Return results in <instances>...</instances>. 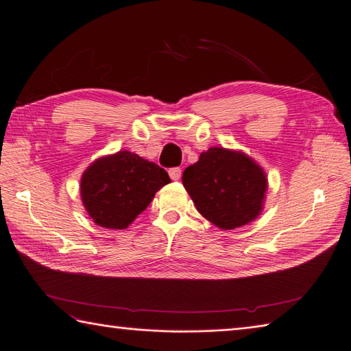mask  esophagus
<instances>
[{"mask_svg":"<svg viewBox=\"0 0 351 351\" xmlns=\"http://www.w3.org/2000/svg\"><path fill=\"white\" fill-rule=\"evenodd\" d=\"M169 176H171L173 180H178L180 179V176H182V171H180V167H171L169 169Z\"/></svg>","mask_w":351,"mask_h":351,"instance_id":"1","label":"esophagus"}]
</instances>
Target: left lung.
<instances>
[{"label":"left lung","instance_id":"8db88e82","mask_svg":"<svg viewBox=\"0 0 351 351\" xmlns=\"http://www.w3.org/2000/svg\"><path fill=\"white\" fill-rule=\"evenodd\" d=\"M182 184L197 210L217 227L232 230L261 214L267 180L250 158L223 147L201 153L186 167Z\"/></svg>","mask_w":351,"mask_h":351}]
</instances>
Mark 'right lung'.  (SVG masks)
<instances>
[{"label":"right lung","instance_id":"obj_1","mask_svg":"<svg viewBox=\"0 0 351 351\" xmlns=\"http://www.w3.org/2000/svg\"><path fill=\"white\" fill-rule=\"evenodd\" d=\"M169 182L171 178L163 167L121 150L86 169L81 179V197L89 217L98 226L123 230Z\"/></svg>","mask_w":351,"mask_h":351}]
</instances>
